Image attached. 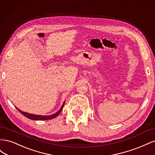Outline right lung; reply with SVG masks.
Segmentation results:
<instances>
[{"label": "right lung", "mask_w": 155, "mask_h": 155, "mask_svg": "<svg viewBox=\"0 0 155 155\" xmlns=\"http://www.w3.org/2000/svg\"><path fill=\"white\" fill-rule=\"evenodd\" d=\"M64 103L63 104V105H62V107H61V109L59 110V111H58L57 112H56V113H55V114H54L52 115H50V116H40V115L31 114L27 113V112H25L21 111V110L18 109V108H17V107H16V109L18 111H19L22 115H24L25 117H26V118H29L30 120H47L53 119V118H55V117H57L60 114V112H61L63 108L64 107Z\"/></svg>", "instance_id": "add662e5"}]
</instances>
